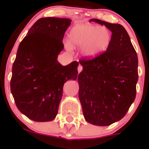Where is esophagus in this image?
Masks as SVG:
<instances>
[{
	"mask_svg": "<svg viewBox=\"0 0 149 149\" xmlns=\"http://www.w3.org/2000/svg\"><path fill=\"white\" fill-rule=\"evenodd\" d=\"M82 70H83V67H82L81 65H79V67H78V71H79V73H80V72H81Z\"/></svg>",
	"mask_w": 149,
	"mask_h": 149,
	"instance_id": "esophagus-1",
	"label": "esophagus"
}]
</instances>
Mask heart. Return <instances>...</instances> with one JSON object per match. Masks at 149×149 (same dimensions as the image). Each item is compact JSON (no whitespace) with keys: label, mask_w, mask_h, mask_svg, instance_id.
I'll return each mask as SVG.
<instances>
[{"label":"heart","mask_w":149,"mask_h":149,"mask_svg":"<svg viewBox=\"0 0 149 149\" xmlns=\"http://www.w3.org/2000/svg\"><path fill=\"white\" fill-rule=\"evenodd\" d=\"M112 40V34L107 28L90 24L75 26L70 33L72 46L84 47V53L94 58L106 51Z\"/></svg>","instance_id":"b5f03b06"}]
</instances>
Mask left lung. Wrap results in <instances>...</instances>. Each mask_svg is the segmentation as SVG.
<instances>
[{
  "label": "left lung",
  "mask_w": 149,
  "mask_h": 149,
  "mask_svg": "<svg viewBox=\"0 0 149 149\" xmlns=\"http://www.w3.org/2000/svg\"><path fill=\"white\" fill-rule=\"evenodd\" d=\"M112 31V40L106 51L93 58L79 61V97L86 120L107 126L121 120L136 96L139 79L138 55L125 29L93 19Z\"/></svg>",
  "instance_id": "8db88e82"
}]
</instances>
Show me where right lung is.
I'll return each instance as SVG.
<instances>
[{
    "label": "right lung",
    "instance_id": "1",
    "mask_svg": "<svg viewBox=\"0 0 149 149\" xmlns=\"http://www.w3.org/2000/svg\"><path fill=\"white\" fill-rule=\"evenodd\" d=\"M71 20L41 18L19 45L12 67L10 91L22 113L36 122L55 119L64 84L78 77L77 61L63 66L57 58Z\"/></svg>",
    "mask_w": 149,
    "mask_h": 149
}]
</instances>
